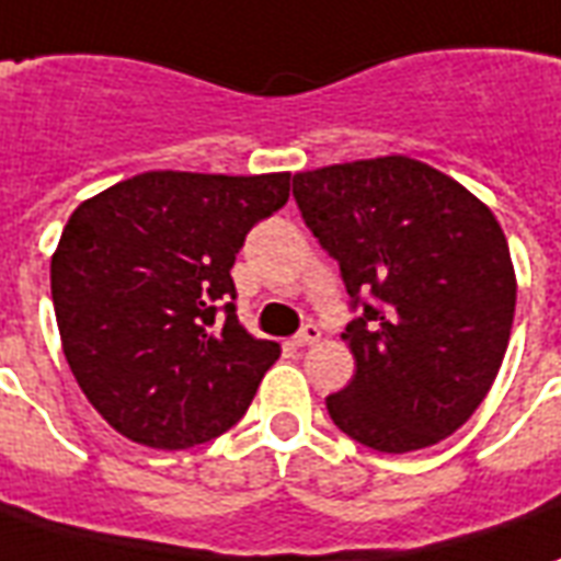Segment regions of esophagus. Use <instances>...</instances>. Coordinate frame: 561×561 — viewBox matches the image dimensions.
Instances as JSON below:
<instances>
[{
	"label": "esophagus",
	"mask_w": 561,
	"mask_h": 561,
	"mask_svg": "<svg viewBox=\"0 0 561 561\" xmlns=\"http://www.w3.org/2000/svg\"><path fill=\"white\" fill-rule=\"evenodd\" d=\"M318 339H321V330H318L314 323H306L300 333L294 335V347H309V344H314Z\"/></svg>",
	"instance_id": "esophagus-1"
}]
</instances>
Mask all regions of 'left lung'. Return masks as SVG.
Listing matches in <instances>:
<instances>
[{
  "label": "left lung",
  "instance_id": "obj_1",
  "mask_svg": "<svg viewBox=\"0 0 561 561\" xmlns=\"http://www.w3.org/2000/svg\"><path fill=\"white\" fill-rule=\"evenodd\" d=\"M294 198L363 309L342 333L356 371L327 398L330 419L389 455L455 434L512 335L517 279L491 207L401 153L297 172Z\"/></svg>",
  "mask_w": 561,
  "mask_h": 561
}]
</instances>
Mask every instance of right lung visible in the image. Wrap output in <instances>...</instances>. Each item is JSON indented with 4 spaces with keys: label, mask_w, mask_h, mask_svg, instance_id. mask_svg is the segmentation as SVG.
<instances>
[{
    "label": "right lung",
    "mask_w": 561,
    "mask_h": 561,
    "mask_svg": "<svg viewBox=\"0 0 561 561\" xmlns=\"http://www.w3.org/2000/svg\"><path fill=\"white\" fill-rule=\"evenodd\" d=\"M288 190L291 172L165 169L70 214L49 264L61 351L118 434L190 449L247 413L279 344L238 321L231 267L249 228L279 210Z\"/></svg>",
    "instance_id": "1"
}]
</instances>
